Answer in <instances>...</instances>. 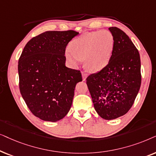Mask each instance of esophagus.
<instances>
[{"label":"esophagus","mask_w":156,"mask_h":156,"mask_svg":"<svg viewBox=\"0 0 156 156\" xmlns=\"http://www.w3.org/2000/svg\"><path fill=\"white\" fill-rule=\"evenodd\" d=\"M87 77H88L87 74L84 73H82V78H83V81H85V80H86Z\"/></svg>","instance_id":"34e87169"}]
</instances>
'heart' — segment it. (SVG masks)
<instances>
[{
  "mask_svg": "<svg viewBox=\"0 0 156 156\" xmlns=\"http://www.w3.org/2000/svg\"><path fill=\"white\" fill-rule=\"evenodd\" d=\"M114 45V37L109 30L86 33L73 41L70 50L66 52V57L74 66L84 60L86 69L95 73L108 65Z\"/></svg>",
  "mask_w": 156,
  "mask_h": 156,
  "instance_id": "1",
  "label": "heart"
}]
</instances>
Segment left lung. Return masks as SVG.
I'll return each instance as SVG.
<instances>
[{
	"instance_id": "left-lung-1",
	"label": "left lung",
	"mask_w": 156,
	"mask_h": 156,
	"mask_svg": "<svg viewBox=\"0 0 156 156\" xmlns=\"http://www.w3.org/2000/svg\"><path fill=\"white\" fill-rule=\"evenodd\" d=\"M115 40L111 59L101 71L86 79L95 110L105 120L125 115L141 84L140 58L129 37L116 27L108 28Z\"/></svg>"
}]
</instances>
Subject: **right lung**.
Masks as SVG:
<instances>
[{"mask_svg":"<svg viewBox=\"0 0 156 156\" xmlns=\"http://www.w3.org/2000/svg\"><path fill=\"white\" fill-rule=\"evenodd\" d=\"M79 33L46 31L29 41L18 61L19 87L32 113L45 121L56 122L69 112L80 70L66 66L68 43Z\"/></svg>","mask_w":156,"mask_h":156,"instance_id":"add662e5","label":"right lung"}]
</instances>
